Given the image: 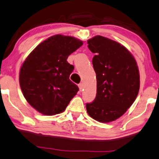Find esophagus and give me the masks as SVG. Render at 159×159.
<instances>
[{"label": "esophagus", "mask_w": 159, "mask_h": 159, "mask_svg": "<svg viewBox=\"0 0 159 159\" xmlns=\"http://www.w3.org/2000/svg\"><path fill=\"white\" fill-rule=\"evenodd\" d=\"M78 86H79V88H80V91H83V89H84V85H83V83H80L79 84V85H78Z\"/></svg>", "instance_id": "obj_1"}]
</instances>
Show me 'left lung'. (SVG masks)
<instances>
[{"instance_id":"8db88e82","label":"left lung","mask_w":159,"mask_h":159,"mask_svg":"<svg viewBox=\"0 0 159 159\" xmlns=\"http://www.w3.org/2000/svg\"><path fill=\"white\" fill-rule=\"evenodd\" d=\"M88 44L95 54L92 63L97 95L86 104V109L95 120L111 122L124 114L136 99L140 87L138 66L130 52L116 41L97 35Z\"/></svg>"}]
</instances>
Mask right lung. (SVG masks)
<instances>
[{"label": "right lung", "mask_w": 159, "mask_h": 159, "mask_svg": "<svg viewBox=\"0 0 159 159\" xmlns=\"http://www.w3.org/2000/svg\"><path fill=\"white\" fill-rule=\"evenodd\" d=\"M83 44L73 37L57 34L39 44L25 59L20 85L25 99L38 112L48 116L63 112L79 91L69 80L74 67L67 59Z\"/></svg>", "instance_id": "1"}]
</instances>
